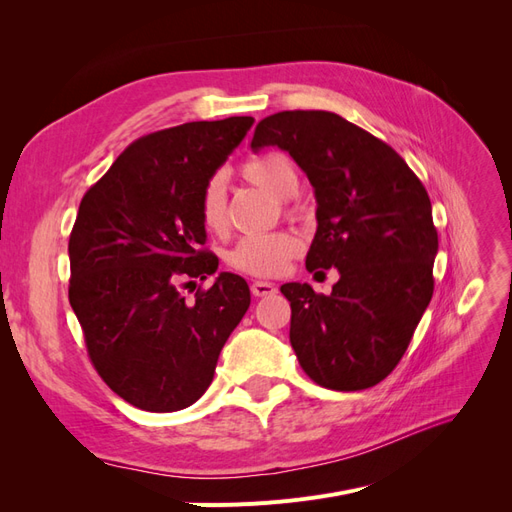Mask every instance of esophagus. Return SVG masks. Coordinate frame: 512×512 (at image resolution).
<instances>
[{
  "label": "esophagus",
  "mask_w": 512,
  "mask_h": 512,
  "mask_svg": "<svg viewBox=\"0 0 512 512\" xmlns=\"http://www.w3.org/2000/svg\"><path fill=\"white\" fill-rule=\"evenodd\" d=\"M275 292H277V288L271 282H262V280L252 282V294H254V297H271V294H275Z\"/></svg>",
  "instance_id": "1"
}]
</instances>
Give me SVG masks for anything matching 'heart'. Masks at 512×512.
<instances>
[{"instance_id": "obj_1", "label": "heart", "mask_w": 512, "mask_h": 512, "mask_svg": "<svg viewBox=\"0 0 512 512\" xmlns=\"http://www.w3.org/2000/svg\"><path fill=\"white\" fill-rule=\"evenodd\" d=\"M241 175L256 188L271 196L286 200L297 192V170L284 153H265L247 160L241 166ZM200 222L209 232H222L228 222L226 213V185L222 177H211L198 198ZM299 252V239L290 232H269V235L243 237L228 252V265L247 275L271 277L282 273L290 258Z\"/></svg>"}]
</instances>
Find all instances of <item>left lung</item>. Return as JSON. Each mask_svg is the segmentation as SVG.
<instances>
[{
    "mask_svg": "<svg viewBox=\"0 0 512 512\" xmlns=\"http://www.w3.org/2000/svg\"><path fill=\"white\" fill-rule=\"evenodd\" d=\"M262 147L288 151L314 188L307 271H339L331 294L280 288L292 350L324 389H369L395 369L431 301L438 232L427 190L393 147L329 111L265 117L252 138V151Z\"/></svg>",
    "mask_w": 512,
    "mask_h": 512,
    "instance_id": "obj_1",
    "label": "left lung"
}]
</instances>
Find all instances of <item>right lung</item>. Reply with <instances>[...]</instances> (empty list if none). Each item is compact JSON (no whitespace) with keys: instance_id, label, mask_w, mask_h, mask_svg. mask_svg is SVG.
<instances>
[{"instance_id":"1","label":"right lung","mask_w":512,"mask_h":512,"mask_svg":"<svg viewBox=\"0 0 512 512\" xmlns=\"http://www.w3.org/2000/svg\"><path fill=\"white\" fill-rule=\"evenodd\" d=\"M252 123L192 121L138 138L81 200L68 243L70 305L100 378L141 410L175 412L203 397L250 307L235 273H220L194 301L179 284L218 271V256L200 250L198 198Z\"/></svg>"}]
</instances>
